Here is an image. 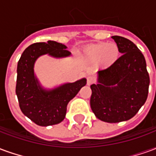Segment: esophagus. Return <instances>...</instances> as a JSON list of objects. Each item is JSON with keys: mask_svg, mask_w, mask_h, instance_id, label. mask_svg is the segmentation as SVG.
<instances>
[{"mask_svg": "<svg viewBox=\"0 0 156 156\" xmlns=\"http://www.w3.org/2000/svg\"><path fill=\"white\" fill-rule=\"evenodd\" d=\"M94 83V79L92 78V77H88L87 78V84L90 85L92 83Z\"/></svg>", "mask_w": 156, "mask_h": 156, "instance_id": "obj_1", "label": "esophagus"}]
</instances>
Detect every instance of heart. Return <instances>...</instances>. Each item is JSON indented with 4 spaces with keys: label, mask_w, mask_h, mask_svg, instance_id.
Segmentation results:
<instances>
[{
    "label": "heart",
    "mask_w": 156,
    "mask_h": 156,
    "mask_svg": "<svg viewBox=\"0 0 156 156\" xmlns=\"http://www.w3.org/2000/svg\"><path fill=\"white\" fill-rule=\"evenodd\" d=\"M83 58L89 62H97L104 68L111 66L119 56V48L115 43H98L91 45L83 51Z\"/></svg>",
    "instance_id": "b5f03b06"
}]
</instances>
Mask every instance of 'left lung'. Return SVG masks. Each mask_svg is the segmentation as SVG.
Returning a JSON list of instances; mask_svg holds the SVG:
<instances>
[{
    "label": "left lung",
    "mask_w": 156,
    "mask_h": 156,
    "mask_svg": "<svg viewBox=\"0 0 156 156\" xmlns=\"http://www.w3.org/2000/svg\"><path fill=\"white\" fill-rule=\"evenodd\" d=\"M122 56L98 72V83L92 84L90 106L98 119L119 123L130 119L146 101L150 77L140 50L130 40L113 36Z\"/></svg>",
    "instance_id": "left-lung-1"
}]
</instances>
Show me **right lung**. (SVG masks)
Returning <instances> with one entry per match:
<instances>
[{
    "label": "right lung",
    "mask_w": 156,
    "mask_h": 156,
    "mask_svg": "<svg viewBox=\"0 0 156 156\" xmlns=\"http://www.w3.org/2000/svg\"><path fill=\"white\" fill-rule=\"evenodd\" d=\"M65 45L54 41L37 42L22 52L17 63L16 94L22 112L35 124L48 126L64 119L68 102L86 85V78L68 83L52 89H45L34 74L36 60L41 55L53 58L68 57L71 52Z\"/></svg>",
    "instance_id": "right-lung-1"
}]
</instances>
